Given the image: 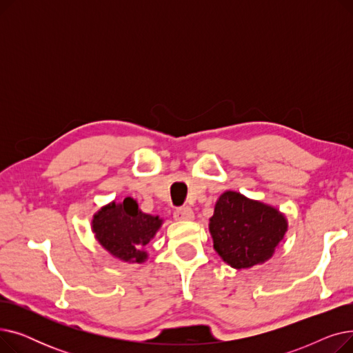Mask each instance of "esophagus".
<instances>
[{
  "mask_svg": "<svg viewBox=\"0 0 353 353\" xmlns=\"http://www.w3.org/2000/svg\"><path fill=\"white\" fill-rule=\"evenodd\" d=\"M174 219L180 221H190L194 219V213L190 208H181L174 212Z\"/></svg>",
  "mask_w": 353,
  "mask_h": 353,
  "instance_id": "1",
  "label": "esophagus"
}]
</instances>
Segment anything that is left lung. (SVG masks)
<instances>
[{
	"label": "left lung",
	"mask_w": 353,
	"mask_h": 353,
	"mask_svg": "<svg viewBox=\"0 0 353 353\" xmlns=\"http://www.w3.org/2000/svg\"><path fill=\"white\" fill-rule=\"evenodd\" d=\"M288 228V219L279 209L233 190L220 194L209 220L213 248L233 269L268 262Z\"/></svg>",
	"instance_id": "obj_1"
}]
</instances>
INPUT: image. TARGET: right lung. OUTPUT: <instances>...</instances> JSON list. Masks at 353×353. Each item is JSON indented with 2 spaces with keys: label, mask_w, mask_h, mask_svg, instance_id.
<instances>
[{
  "label": "right lung",
  "mask_w": 353,
  "mask_h": 353,
  "mask_svg": "<svg viewBox=\"0 0 353 353\" xmlns=\"http://www.w3.org/2000/svg\"><path fill=\"white\" fill-rule=\"evenodd\" d=\"M163 225L160 216L143 213L133 197L111 201L94 213L91 230L97 242L111 256L124 263H144L145 246Z\"/></svg>",
  "instance_id": "obj_1"
}]
</instances>
